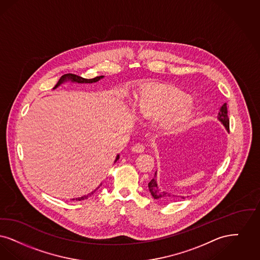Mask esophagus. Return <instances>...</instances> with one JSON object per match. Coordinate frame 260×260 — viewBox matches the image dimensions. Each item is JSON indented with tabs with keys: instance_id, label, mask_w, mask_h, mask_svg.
Instances as JSON below:
<instances>
[{
	"instance_id": "1",
	"label": "esophagus",
	"mask_w": 260,
	"mask_h": 260,
	"mask_svg": "<svg viewBox=\"0 0 260 260\" xmlns=\"http://www.w3.org/2000/svg\"><path fill=\"white\" fill-rule=\"evenodd\" d=\"M145 146L143 144H136L132 147V151L136 153H142L145 151Z\"/></svg>"
}]
</instances>
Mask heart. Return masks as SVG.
Segmentation results:
<instances>
[{
    "label": "heart",
    "mask_w": 260,
    "mask_h": 260,
    "mask_svg": "<svg viewBox=\"0 0 260 260\" xmlns=\"http://www.w3.org/2000/svg\"><path fill=\"white\" fill-rule=\"evenodd\" d=\"M133 111L140 119L162 115V124L175 128L191 117L193 107L190 97L182 91L164 84H149L136 95Z\"/></svg>",
    "instance_id": "b5f03b06"
}]
</instances>
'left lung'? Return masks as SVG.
Returning <instances> with one entry per match:
<instances>
[{
	"mask_svg": "<svg viewBox=\"0 0 260 260\" xmlns=\"http://www.w3.org/2000/svg\"><path fill=\"white\" fill-rule=\"evenodd\" d=\"M217 118L221 121V123L225 126L226 130L229 132V118L227 115V107H226V103H224L220 109H219V113H218V116ZM156 173L154 174V178L151 181L148 182V189L149 192L151 193L152 197L154 199H158L160 201H167L169 200L170 198L174 195H171L168 192L163 191L161 190L157 185L156 182ZM184 199V197H181Z\"/></svg>",
	"mask_w": 260,
	"mask_h": 260,
	"instance_id": "8db88e82",
	"label": "left lung"
}]
</instances>
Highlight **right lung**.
I'll return each instance as SVG.
<instances>
[{
    "instance_id": "add662e5",
    "label": "right lung",
    "mask_w": 260,
    "mask_h": 260,
    "mask_svg": "<svg viewBox=\"0 0 260 260\" xmlns=\"http://www.w3.org/2000/svg\"><path fill=\"white\" fill-rule=\"evenodd\" d=\"M102 78H104L103 76H100V77H96V78H94V79H83V78H81V77H79V76H77V75H74V74H66V75H64V76H62L60 79L58 80V82L56 83V85L54 86V88L53 89H55L57 86H59L62 82H64L65 80H67V79H71L72 81H75V82H79V83H92V82H96V81H98L99 79H101ZM119 159V155H117L116 156V158H115V161L114 162H116L117 160ZM100 186H101V184H100ZM98 188H99V186H98ZM98 188H96V189H98ZM96 189L94 190L93 192H91L90 194H87V195H85V196H82V197H79V198H76V199H73V200H76V201H81V200H84V199H87L88 197H90L91 195L94 193V192L96 191Z\"/></svg>"
}]
</instances>
